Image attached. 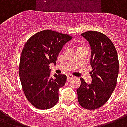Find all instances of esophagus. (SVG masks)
<instances>
[{
	"label": "esophagus",
	"mask_w": 127,
	"mask_h": 127,
	"mask_svg": "<svg viewBox=\"0 0 127 127\" xmlns=\"http://www.w3.org/2000/svg\"><path fill=\"white\" fill-rule=\"evenodd\" d=\"M73 75H67V79H71V78H73Z\"/></svg>",
	"instance_id": "34e87169"
}]
</instances>
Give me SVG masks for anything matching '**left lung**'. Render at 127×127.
Masks as SVG:
<instances>
[{
    "mask_svg": "<svg viewBox=\"0 0 127 127\" xmlns=\"http://www.w3.org/2000/svg\"><path fill=\"white\" fill-rule=\"evenodd\" d=\"M91 48L90 73L91 83L81 78L77 89L79 105L84 109L94 110L103 106L115 88L119 70V63L115 47L107 36L96 31L81 34Z\"/></svg>",
    "mask_w": 127,
    "mask_h": 127,
    "instance_id": "8db88e82",
    "label": "left lung"
}]
</instances>
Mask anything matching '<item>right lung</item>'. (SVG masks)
I'll list each match as a JSON object with an SVG mask.
<instances>
[{"label":"right lung","instance_id":"obj_1","mask_svg":"<svg viewBox=\"0 0 127 127\" xmlns=\"http://www.w3.org/2000/svg\"><path fill=\"white\" fill-rule=\"evenodd\" d=\"M72 37L45 30L31 36L26 42L20 60L19 73L25 96L39 109H48L59 100V89L66 82L65 75L50 77L49 65L56 63L63 46Z\"/></svg>","mask_w":127,"mask_h":127}]
</instances>
